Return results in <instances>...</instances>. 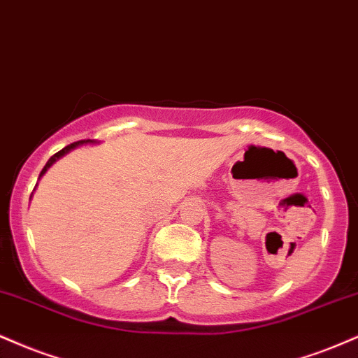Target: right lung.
I'll return each instance as SVG.
<instances>
[{
	"label": "right lung",
	"mask_w": 358,
	"mask_h": 358,
	"mask_svg": "<svg viewBox=\"0 0 358 358\" xmlns=\"http://www.w3.org/2000/svg\"><path fill=\"white\" fill-rule=\"evenodd\" d=\"M87 144L94 145V144H96V142H95V141H90V138H88V141H78V142H73V144H70V145L63 147V149L60 150V152H57V154L52 155V157L48 159V162H46V166L43 167V171L40 172V178H38V179H41V176H45V172L48 171L50 167H52L53 164L58 161V159H62L63 155H66V154H69V152H71V150H73V149H77V147H80V145H87Z\"/></svg>",
	"instance_id": "1"
}]
</instances>
